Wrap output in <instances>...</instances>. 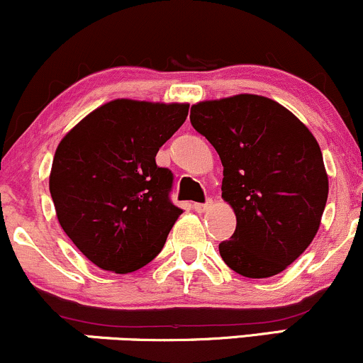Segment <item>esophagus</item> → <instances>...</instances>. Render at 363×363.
Instances as JSON below:
<instances>
[{
	"instance_id": "1",
	"label": "esophagus",
	"mask_w": 363,
	"mask_h": 363,
	"mask_svg": "<svg viewBox=\"0 0 363 363\" xmlns=\"http://www.w3.org/2000/svg\"><path fill=\"white\" fill-rule=\"evenodd\" d=\"M193 208L194 211H198V213H205V211H208L211 208V199H208L206 203H194Z\"/></svg>"
}]
</instances>
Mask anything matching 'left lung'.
I'll return each instance as SVG.
<instances>
[{"label":"left lung","mask_w":363,"mask_h":363,"mask_svg":"<svg viewBox=\"0 0 363 363\" xmlns=\"http://www.w3.org/2000/svg\"><path fill=\"white\" fill-rule=\"evenodd\" d=\"M191 124L223 165L222 198L237 227L218 245L247 278L281 273L309 247L328 201V174L312 133L272 99L242 94L191 107Z\"/></svg>","instance_id":"left-lung-1"}]
</instances>
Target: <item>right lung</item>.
<instances>
[{
    "instance_id": "right-lung-1",
    "label": "right lung",
    "mask_w": 363,
    "mask_h": 363,
    "mask_svg": "<svg viewBox=\"0 0 363 363\" xmlns=\"http://www.w3.org/2000/svg\"><path fill=\"white\" fill-rule=\"evenodd\" d=\"M187 104L118 99L90 112L52 160L49 191L66 235L99 268L131 273L164 247L182 210L158 148L187 118Z\"/></svg>"
}]
</instances>
